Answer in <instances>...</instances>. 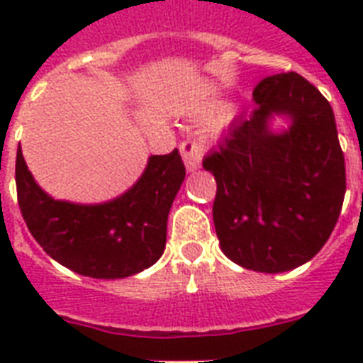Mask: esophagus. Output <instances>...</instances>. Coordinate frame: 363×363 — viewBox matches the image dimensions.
<instances>
[{"label":"esophagus","instance_id":"obj_1","mask_svg":"<svg viewBox=\"0 0 363 363\" xmlns=\"http://www.w3.org/2000/svg\"><path fill=\"white\" fill-rule=\"evenodd\" d=\"M181 154L182 160H184V165H186L188 171L199 169L201 165V158H203V145L198 139H184L181 143Z\"/></svg>","mask_w":363,"mask_h":363}]
</instances>
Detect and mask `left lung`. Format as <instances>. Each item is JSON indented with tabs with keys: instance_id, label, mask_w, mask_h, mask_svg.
Listing matches in <instances>:
<instances>
[{
	"instance_id": "8db88e82",
	"label": "left lung",
	"mask_w": 363,
	"mask_h": 363,
	"mask_svg": "<svg viewBox=\"0 0 363 363\" xmlns=\"http://www.w3.org/2000/svg\"><path fill=\"white\" fill-rule=\"evenodd\" d=\"M256 109L232 122L203 158L215 175L213 220L222 252L245 269L282 273L309 262L332 235L347 190L332 105L298 73L265 77ZM273 114L293 124L269 130Z\"/></svg>"
}]
</instances>
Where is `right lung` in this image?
Returning <instances> with one entry per match:
<instances>
[{
    "instance_id": "right-lung-1",
    "label": "right lung",
    "mask_w": 363,
    "mask_h": 363,
    "mask_svg": "<svg viewBox=\"0 0 363 363\" xmlns=\"http://www.w3.org/2000/svg\"><path fill=\"white\" fill-rule=\"evenodd\" d=\"M14 175L26 226L50 258L79 275L124 279L164 254L167 215L186 169L177 148L150 156L128 192L99 205L50 198L33 181L20 148Z\"/></svg>"
}]
</instances>
